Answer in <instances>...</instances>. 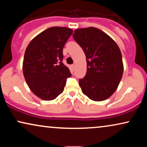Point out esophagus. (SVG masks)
Segmentation results:
<instances>
[{"instance_id":"34e87169","label":"esophagus","mask_w":147,"mask_h":147,"mask_svg":"<svg viewBox=\"0 0 147 147\" xmlns=\"http://www.w3.org/2000/svg\"><path fill=\"white\" fill-rule=\"evenodd\" d=\"M71 67L72 71H74V69H75V65H74V64H73V65H71Z\"/></svg>"}]
</instances>
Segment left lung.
I'll use <instances>...</instances> for the list:
<instances>
[{
    "label": "left lung",
    "instance_id": "left-lung-1",
    "mask_svg": "<svg viewBox=\"0 0 147 147\" xmlns=\"http://www.w3.org/2000/svg\"><path fill=\"white\" fill-rule=\"evenodd\" d=\"M73 37L86 57L87 72L79 80L84 94L103 101L114 93L123 74L121 51L115 41L95 27L75 30Z\"/></svg>",
    "mask_w": 147,
    "mask_h": 147
}]
</instances>
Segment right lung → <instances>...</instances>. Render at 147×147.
I'll use <instances>...</instances> for the list:
<instances>
[{
    "instance_id": "add662e5",
    "label": "right lung",
    "mask_w": 147,
    "mask_h": 147,
    "mask_svg": "<svg viewBox=\"0 0 147 147\" xmlns=\"http://www.w3.org/2000/svg\"><path fill=\"white\" fill-rule=\"evenodd\" d=\"M72 33L67 27H50L33 38L25 50L24 77L32 92L42 100L55 99L71 77L62 60L63 48Z\"/></svg>"
}]
</instances>
